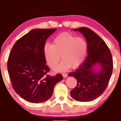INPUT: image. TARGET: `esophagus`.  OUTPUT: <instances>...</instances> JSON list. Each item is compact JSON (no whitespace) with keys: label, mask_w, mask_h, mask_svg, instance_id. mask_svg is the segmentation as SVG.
<instances>
[{"label":"esophagus","mask_w":121,"mask_h":121,"mask_svg":"<svg viewBox=\"0 0 121 121\" xmlns=\"http://www.w3.org/2000/svg\"><path fill=\"white\" fill-rule=\"evenodd\" d=\"M62 75H63V77L64 78H67V76H68L67 74H63Z\"/></svg>","instance_id":"34e87169"}]
</instances>
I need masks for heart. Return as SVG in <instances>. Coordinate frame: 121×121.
I'll list each match as a JSON object with an SVG mask.
<instances>
[{"mask_svg":"<svg viewBox=\"0 0 121 121\" xmlns=\"http://www.w3.org/2000/svg\"><path fill=\"white\" fill-rule=\"evenodd\" d=\"M87 49V42L83 38L63 33L54 39L53 44L44 45L43 53L48 65L52 68L58 63L61 56L63 60L54 70L63 72L79 67L85 59Z\"/></svg>","mask_w":121,"mask_h":121,"instance_id":"1","label":"heart"}]
</instances>
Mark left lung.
Segmentation results:
<instances>
[{
	"mask_svg": "<svg viewBox=\"0 0 121 121\" xmlns=\"http://www.w3.org/2000/svg\"><path fill=\"white\" fill-rule=\"evenodd\" d=\"M83 35L87 42V56L75 72L68 74L77 80V85L70 91L75 100L88 102L95 100L105 91L113 70L112 54L100 36L87 27L75 29ZM96 66L99 69L96 71Z\"/></svg>",
	"mask_w": 121,
	"mask_h": 121,
	"instance_id": "1",
	"label": "left lung"
}]
</instances>
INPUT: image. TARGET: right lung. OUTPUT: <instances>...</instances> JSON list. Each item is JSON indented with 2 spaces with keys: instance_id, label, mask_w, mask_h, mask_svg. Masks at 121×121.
Instances as JSON below:
<instances>
[{
  "instance_id": "right-lung-1",
  "label": "right lung",
  "mask_w": 121,
  "mask_h": 121,
  "mask_svg": "<svg viewBox=\"0 0 121 121\" xmlns=\"http://www.w3.org/2000/svg\"><path fill=\"white\" fill-rule=\"evenodd\" d=\"M56 30H32L16 41L9 54L8 70L13 87L28 102L46 101L52 96L54 86L63 78L60 74L45 75L49 68L46 65L43 47Z\"/></svg>"
}]
</instances>
